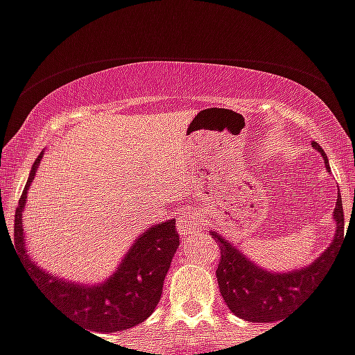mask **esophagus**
<instances>
[{"instance_id":"obj_1","label":"esophagus","mask_w":355,"mask_h":355,"mask_svg":"<svg viewBox=\"0 0 355 355\" xmlns=\"http://www.w3.org/2000/svg\"><path fill=\"white\" fill-rule=\"evenodd\" d=\"M198 221H200L198 212L186 209V211L178 216V225H177L178 234H180L182 237H187L189 234L198 232Z\"/></svg>"}]
</instances>
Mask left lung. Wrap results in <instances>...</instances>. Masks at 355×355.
Listing matches in <instances>:
<instances>
[{
    "instance_id": "8db88e82",
    "label": "left lung",
    "mask_w": 355,
    "mask_h": 355,
    "mask_svg": "<svg viewBox=\"0 0 355 355\" xmlns=\"http://www.w3.org/2000/svg\"><path fill=\"white\" fill-rule=\"evenodd\" d=\"M313 146L322 153L327 171H331L323 148H320V144L314 141ZM334 223V239L327 246V250L320 257L314 259L309 266L286 271V273H277V271L257 266L243 252L237 250L232 243L227 241L221 234L212 230L211 236H214L221 250L216 279H218L221 297L227 307L246 322L273 323L284 320L288 311L300 304L309 289H313L318 284L320 279L329 273L338 248L345 241L343 203H341L340 193L336 200Z\"/></svg>"
}]
</instances>
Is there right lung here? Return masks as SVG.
I'll use <instances>...</instances> for the list:
<instances>
[{
    "instance_id": "obj_1",
    "label": "right lung",
    "mask_w": 355,
    "mask_h": 355,
    "mask_svg": "<svg viewBox=\"0 0 355 355\" xmlns=\"http://www.w3.org/2000/svg\"><path fill=\"white\" fill-rule=\"evenodd\" d=\"M41 159L42 153L33 162L19 205L15 209L14 243L21 263L48 300L58 309L66 311L76 325H82L87 332L91 331V334L125 331L144 322L159 304L164 277L180 243L175 220L160 221L144 230L132 243L116 271L100 284L89 286L53 277L37 266L24 243L23 211L28 198L26 193L35 178Z\"/></svg>"
}]
</instances>
